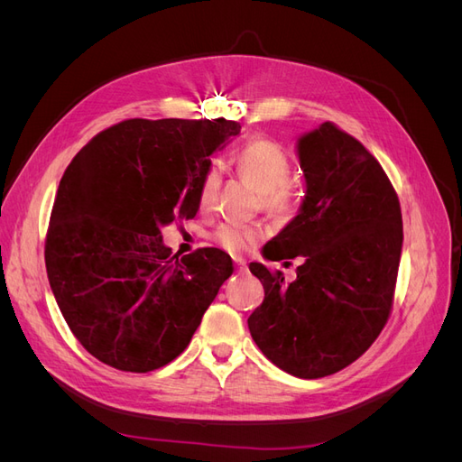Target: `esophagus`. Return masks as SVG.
<instances>
[{
    "instance_id": "34e87169",
    "label": "esophagus",
    "mask_w": 462,
    "mask_h": 462,
    "mask_svg": "<svg viewBox=\"0 0 462 462\" xmlns=\"http://www.w3.org/2000/svg\"><path fill=\"white\" fill-rule=\"evenodd\" d=\"M235 265H236V270L239 272H246V260L245 258H235Z\"/></svg>"
}]
</instances>
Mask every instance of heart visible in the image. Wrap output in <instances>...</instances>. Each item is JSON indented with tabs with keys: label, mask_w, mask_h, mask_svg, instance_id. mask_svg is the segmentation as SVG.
Wrapping results in <instances>:
<instances>
[{
	"label": "heart",
	"mask_w": 462,
	"mask_h": 462,
	"mask_svg": "<svg viewBox=\"0 0 462 462\" xmlns=\"http://www.w3.org/2000/svg\"><path fill=\"white\" fill-rule=\"evenodd\" d=\"M233 163L241 177L262 194V204L273 214H289L297 206V192L289 185L292 173V163L289 153L272 141H250L233 153ZM221 185V175L217 167H209L206 171L199 204L209 208L214 204ZM260 231L253 226L241 223H223L214 231V243L231 254L246 253L258 241Z\"/></svg>",
	"instance_id": "obj_1"
}]
</instances>
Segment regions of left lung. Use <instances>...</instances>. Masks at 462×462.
Masks as SVG:
<instances>
[{"instance_id": "left-lung-1", "label": "left lung", "mask_w": 462, "mask_h": 462, "mask_svg": "<svg viewBox=\"0 0 462 462\" xmlns=\"http://www.w3.org/2000/svg\"><path fill=\"white\" fill-rule=\"evenodd\" d=\"M306 194L299 214L265 243L268 260L302 258L297 279L250 262L263 302L248 318L260 351L291 375L316 380L355 362L393 306L402 217L372 153L333 123L299 138Z\"/></svg>"}]
</instances>
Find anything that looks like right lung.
Returning a JSON list of instances; mask_svg holds the SVG:
<instances>
[{
	"label": "right lung",
	"instance_id": "obj_1",
	"mask_svg": "<svg viewBox=\"0 0 462 462\" xmlns=\"http://www.w3.org/2000/svg\"><path fill=\"white\" fill-rule=\"evenodd\" d=\"M241 133L227 119H127L65 170L46 235L53 297L87 351L152 372L189 346L233 262L219 248L179 258L162 227L192 219L209 156Z\"/></svg>",
	"mask_w": 462,
	"mask_h": 462
}]
</instances>
